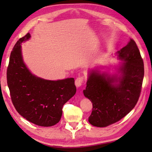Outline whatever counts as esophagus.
Wrapping results in <instances>:
<instances>
[{
	"label": "esophagus",
	"instance_id": "1",
	"mask_svg": "<svg viewBox=\"0 0 152 152\" xmlns=\"http://www.w3.org/2000/svg\"><path fill=\"white\" fill-rule=\"evenodd\" d=\"M84 77H82V76L78 77V78H77L75 80L76 86L77 87H80V86H82V84H83V82H84Z\"/></svg>",
	"mask_w": 152,
	"mask_h": 152
}]
</instances>
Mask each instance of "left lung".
I'll return each mask as SVG.
<instances>
[{
  "label": "left lung",
  "mask_w": 152,
  "mask_h": 152,
  "mask_svg": "<svg viewBox=\"0 0 152 152\" xmlns=\"http://www.w3.org/2000/svg\"><path fill=\"white\" fill-rule=\"evenodd\" d=\"M117 54L125 61L119 69L121 76H110L92 70L83 91L92 103L88 121L96 127L119 121L135 107L140 96L144 66L135 41L130 39Z\"/></svg>",
  "instance_id": "left-lung-1"
}]
</instances>
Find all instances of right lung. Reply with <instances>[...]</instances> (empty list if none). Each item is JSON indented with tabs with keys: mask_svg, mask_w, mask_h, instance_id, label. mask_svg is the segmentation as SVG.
Listing matches in <instances>:
<instances>
[{
	"mask_svg": "<svg viewBox=\"0 0 152 152\" xmlns=\"http://www.w3.org/2000/svg\"><path fill=\"white\" fill-rule=\"evenodd\" d=\"M27 33L17 41L11 53L7 71V84L12 104L25 119L42 127L60 121L62 107L76 92L73 78L47 80L30 72L23 61L20 44L28 40Z\"/></svg>",
	"mask_w": 152,
	"mask_h": 152,
	"instance_id": "add662e5",
	"label": "right lung"
}]
</instances>
